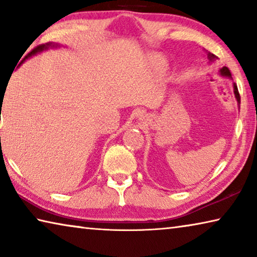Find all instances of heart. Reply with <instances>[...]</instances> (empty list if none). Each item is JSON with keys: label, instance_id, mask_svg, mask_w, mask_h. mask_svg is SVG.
I'll list each match as a JSON object with an SVG mask.
<instances>
[{"label": "heart", "instance_id": "obj_1", "mask_svg": "<svg viewBox=\"0 0 257 257\" xmlns=\"http://www.w3.org/2000/svg\"><path fill=\"white\" fill-rule=\"evenodd\" d=\"M153 61H154V64H155V68L158 69L159 71L163 72V71L167 70L168 62H167V60H165V59L163 58V56L155 55L154 58H153Z\"/></svg>", "mask_w": 257, "mask_h": 257}]
</instances>
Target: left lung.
<instances>
[{
	"mask_svg": "<svg viewBox=\"0 0 257 257\" xmlns=\"http://www.w3.org/2000/svg\"><path fill=\"white\" fill-rule=\"evenodd\" d=\"M206 53H207L208 62H210V63H213V62H214V61H216V60H217V56H215L214 54L210 53V52H206ZM219 75H220L221 77H223V78H227V79L232 80L231 73H230V70H229V69H228L227 67L221 68L220 70H219ZM232 85H233V94H234V98H236V101H237V103H238V107H240V106H239V104H240V96H239L237 85L234 84V82H233Z\"/></svg>",
	"mask_w": 257,
	"mask_h": 257,
	"instance_id": "left-lung-1",
	"label": "left lung"
}]
</instances>
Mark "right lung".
I'll use <instances>...</instances> for the list:
<instances>
[{
	"mask_svg": "<svg viewBox=\"0 0 257 257\" xmlns=\"http://www.w3.org/2000/svg\"><path fill=\"white\" fill-rule=\"evenodd\" d=\"M54 47H60V45L56 44V43H53V42H49V43H46V44H43V45L37 46L36 49H34L32 52H30V53H28V55L25 56L24 61H26V60L29 59V58H32L33 55H36L37 53H41V52H43V51L49 50V49H54ZM24 61H23V62H24Z\"/></svg>",
	"mask_w": 257,
	"mask_h": 257,
	"instance_id": "right-lung-1",
	"label": "right lung"
}]
</instances>
